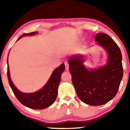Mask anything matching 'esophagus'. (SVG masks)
<instances>
[{
	"mask_svg": "<svg viewBox=\"0 0 130 130\" xmlns=\"http://www.w3.org/2000/svg\"><path fill=\"white\" fill-rule=\"evenodd\" d=\"M65 64V67H66V70H69V63L67 61H66L64 63Z\"/></svg>",
	"mask_w": 130,
	"mask_h": 130,
	"instance_id": "esophagus-1",
	"label": "esophagus"
}]
</instances>
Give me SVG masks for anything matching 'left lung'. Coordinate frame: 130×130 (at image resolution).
<instances>
[{
  "mask_svg": "<svg viewBox=\"0 0 130 130\" xmlns=\"http://www.w3.org/2000/svg\"><path fill=\"white\" fill-rule=\"evenodd\" d=\"M98 45L108 54L107 63L97 69H87L81 54L68 60L72 83L79 98L89 105H102L115 96L123 76L122 54L120 48L109 35L98 33Z\"/></svg>",
  "mask_w": 130,
  "mask_h": 130,
  "instance_id": "8db88e82",
  "label": "left lung"
}]
</instances>
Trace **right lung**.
<instances>
[{
  "label": "right lung",
  "instance_id": "right-lung-1",
  "mask_svg": "<svg viewBox=\"0 0 130 130\" xmlns=\"http://www.w3.org/2000/svg\"><path fill=\"white\" fill-rule=\"evenodd\" d=\"M36 34H38L36 31L29 34H24L21 35L17 41H18L23 36H29V35L31 36ZM64 64H61L59 67L53 70L48 80L41 89L33 93H23L19 91L12 82L10 76L8 58L7 75H8L9 83L10 88L18 100L22 105L31 109H45L51 106L55 102L56 98L57 96L58 88L61 81V76L64 71Z\"/></svg>",
  "mask_w": 130,
  "mask_h": 130
}]
</instances>
